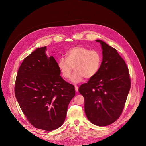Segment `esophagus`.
<instances>
[{
  "label": "esophagus",
  "instance_id": "obj_1",
  "mask_svg": "<svg viewBox=\"0 0 146 146\" xmlns=\"http://www.w3.org/2000/svg\"><path fill=\"white\" fill-rule=\"evenodd\" d=\"M75 91H76V92H78V90H79V88H78V86H75Z\"/></svg>",
  "mask_w": 146,
  "mask_h": 146
}]
</instances>
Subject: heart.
Segmentation results:
<instances>
[{
  "label": "heart",
  "mask_w": 146,
  "mask_h": 146,
  "mask_svg": "<svg viewBox=\"0 0 146 146\" xmlns=\"http://www.w3.org/2000/svg\"><path fill=\"white\" fill-rule=\"evenodd\" d=\"M66 55V58L58 60V67L65 79L70 78L74 67L75 71L71 78L74 83L81 82L84 78H93L100 70L102 57L97 50L78 45L68 49Z\"/></svg>",
  "instance_id": "b5f03b06"
}]
</instances>
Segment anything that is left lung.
I'll list each match as a JSON object with an SVG mask.
<instances>
[{
    "instance_id": "left-lung-1",
    "label": "left lung",
    "mask_w": 146,
    "mask_h": 146,
    "mask_svg": "<svg viewBox=\"0 0 146 146\" xmlns=\"http://www.w3.org/2000/svg\"><path fill=\"white\" fill-rule=\"evenodd\" d=\"M100 42L102 61L100 71L87 83L81 85L79 92L84 98L86 116L93 124L104 126L120 116L129 92L131 80L128 67L116 49Z\"/></svg>"
}]
</instances>
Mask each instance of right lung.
<instances>
[{
	"label": "right lung",
	"mask_w": 146,
	"mask_h": 146,
	"mask_svg": "<svg viewBox=\"0 0 146 146\" xmlns=\"http://www.w3.org/2000/svg\"><path fill=\"white\" fill-rule=\"evenodd\" d=\"M46 46L26 57L19 69L15 86L16 98L29 122L50 131L62 126L75 87L64 81L54 58L45 54Z\"/></svg>",
	"instance_id": "1"
}]
</instances>
